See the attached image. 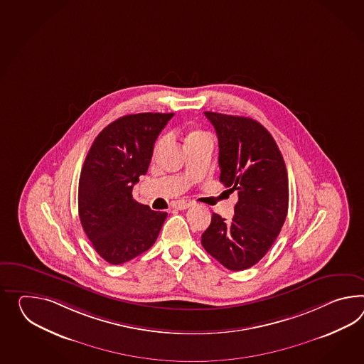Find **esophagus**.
<instances>
[{
  "instance_id": "obj_1",
  "label": "esophagus",
  "mask_w": 364,
  "mask_h": 364,
  "mask_svg": "<svg viewBox=\"0 0 364 364\" xmlns=\"http://www.w3.org/2000/svg\"><path fill=\"white\" fill-rule=\"evenodd\" d=\"M189 206H191L189 203H186V201H178V204H176V209H178V210H186V209H188Z\"/></svg>"
}]
</instances>
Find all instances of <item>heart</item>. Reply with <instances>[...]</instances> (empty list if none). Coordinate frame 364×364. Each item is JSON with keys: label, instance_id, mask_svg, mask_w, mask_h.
Returning <instances> with one entry per match:
<instances>
[{"label": "heart", "instance_id": "1", "mask_svg": "<svg viewBox=\"0 0 364 364\" xmlns=\"http://www.w3.org/2000/svg\"><path fill=\"white\" fill-rule=\"evenodd\" d=\"M206 136L203 132H192V133L188 135V138H186V143L191 142V141H195V139H198V138H204ZM164 142H166V139L164 138H160L158 143H156V146H155V152H158V151L164 146Z\"/></svg>", "mask_w": 364, "mask_h": 364}]
</instances>
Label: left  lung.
I'll list each match as a JSON object with an SVG mask.
<instances>
[{
	"instance_id": "8db88e82",
	"label": "left lung",
	"mask_w": 364,
	"mask_h": 364,
	"mask_svg": "<svg viewBox=\"0 0 364 364\" xmlns=\"http://www.w3.org/2000/svg\"><path fill=\"white\" fill-rule=\"evenodd\" d=\"M205 116L218 136L220 181L238 192V203L231 221L213 213L201 243L228 269H247L266 255L287 218L289 186L283 155L255 119L213 112Z\"/></svg>"
}]
</instances>
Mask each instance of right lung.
<instances>
[{
    "label": "right lung",
    "mask_w": 364,
    "mask_h": 364,
    "mask_svg": "<svg viewBox=\"0 0 364 364\" xmlns=\"http://www.w3.org/2000/svg\"><path fill=\"white\" fill-rule=\"evenodd\" d=\"M173 113H139L116 119L89 149L79 180V217L98 255L122 264L155 243L166 212L133 198L150 166L154 143Z\"/></svg>",
    "instance_id": "obj_1"
}]
</instances>
